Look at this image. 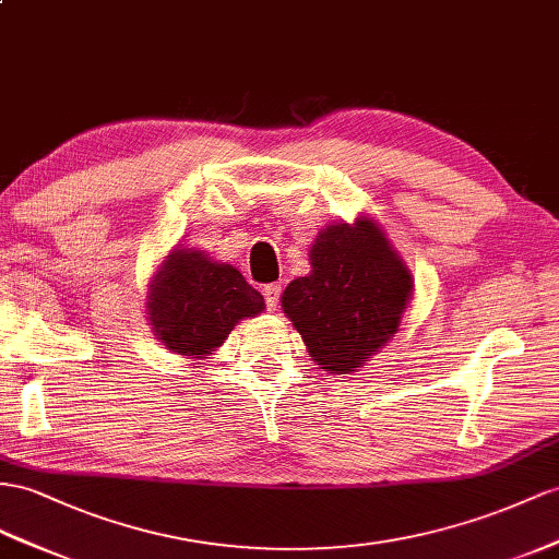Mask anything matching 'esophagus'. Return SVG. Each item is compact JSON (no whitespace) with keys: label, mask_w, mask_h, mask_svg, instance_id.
Listing matches in <instances>:
<instances>
[{"label":"esophagus","mask_w":559,"mask_h":559,"mask_svg":"<svg viewBox=\"0 0 559 559\" xmlns=\"http://www.w3.org/2000/svg\"><path fill=\"white\" fill-rule=\"evenodd\" d=\"M281 283H266L264 285V290H262V295H264V302H266V307L269 309H276V305H278V297H281Z\"/></svg>","instance_id":"34e87169"}]
</instances>
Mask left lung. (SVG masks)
<instances>
[{
    "label": "left lung",
    "mask_w": 559,
    "mask_h": 559,
    "mask_svg": "<svg viewBox=\"0 0 559 559\" xmlns=\"http://www.w3.org/2000/svg\"><path fill=\"white\" fill-rule=\"evenodd\" d=\"M309 257L313 271L285 288L283 311L313 361L349 373L396 333L411 274L370 219L328 226Z\"/></svg>",
    "instance_id": "left-lung-1"
}]
</instances>
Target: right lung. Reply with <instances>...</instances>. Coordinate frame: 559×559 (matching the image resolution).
Masks as SVG:
<instances>
[{
  "mask_svg": "<svg viewBox=\"0 0 559 559\" xmlns=\"http://www.w3.org/2000/svg\"><path fill=\"white\" fill-rule=\"evenodd\" d=\"M264 309V297L238 269L212 262L198 250L167 257L148 295V313L157 337L171 352L203 359L246 317Z\"/></svg>",
  "mask_w": 559,
  "mask_h": 559,
  "instance_id": "add662e5",
  "label": "right lung"
}]
</instances>
